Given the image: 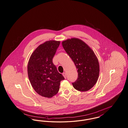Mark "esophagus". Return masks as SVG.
Returning <instances> with one entry per match:
<instances>
[{"label": "esophagus", "mask_w": 128, "mask_h": 128, "mask_svg": "<svg viewBox=\"0 0 128 128\" xmlns=\"http://www.w3.org/2000/svg\"><path fill=\"white\" fill-rule=\"evenodd\" d=\"M63 76L64 77V78L66 79V76H67V75H66V73H65V72H64V73H63Z\"/></svg>", "instance_id": "34e87169"}]
</instances>
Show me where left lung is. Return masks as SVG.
I'll return each instance as SVG.
<instances>
[{
  "label": "left lung",
  "instance_id": "left-lung-1",
  "mask_svg": "<svg viewBox=\"0 0 128 128\" xmlns=\"http://www.w3.org/2000/svg\"><path fill=\"white\" fill-rule=\"evenodd\" d=\"M62 46L72 59L78 72V78L72 82L80 91H87L96 84L99 74V65L94 52L86 43L78 38L64 41Z\"/></svg>",
  "mask_w": 128,
  "mask_h": 128
}]
</instances>
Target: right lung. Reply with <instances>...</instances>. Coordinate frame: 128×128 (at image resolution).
Instances as JSON below:
<instances>
[{
	"label": "right lung",
	"instance_id": "obj_1",
	"mask_svg": "<svg viewBox=\"0 0 128 128\" xmlns=\"http://www.w3.org/2000/svg\"><path fill=\"white\" fill-rule=\"evenodd\" d=\"M60 44V41L50 40L39 45L28 62L27 71L30 84L37 94L45 98L56 94L60 82L65 79L53 63Z\"/></svg>",
	"mask_w": 128,
	"mask_h": 128
}]
</instances>
